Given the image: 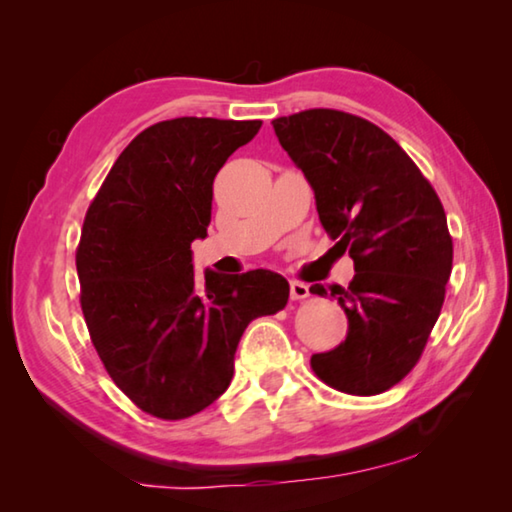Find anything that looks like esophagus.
<instances>
[{"label": "esophagus", "instance_id": "34e87169", "mask_svg": "<svg viewBox=\"0 0 512 512\" xmlns=\"http://www.w3.org/2000/svg\"><path fill=\"white\" fill-rule=\"evenodd\" d=\"M291 298H293V300H305V298H309V287H307V284L293 280V282H291Z\"/></svg>", "mask_w": 512, "mask_h": 512}]
</instances>
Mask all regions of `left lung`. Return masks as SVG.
Masks as SVG:
<instances>
[{"instance_id":"obj_1","label":"left lung","mask_w":512,"mask_h":512,"mask_svg":"<svg viewBox=\"0 0 512 512\" xmlns=\"http://www.w3.org/2000/svg\"><path fill=\"white\" fill-rule=\"evenodd\" d=\"M271 124L314 189L334 248L354 259L350 287H332L348 336L311 354V368L341 393H384L418 363L443 307L454 255L443 203L402 146L366 119L314 108ZM309 291L327 296L323 284Z\"/></svg>"}]
</instances>
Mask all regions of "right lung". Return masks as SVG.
Returning <instances> with one entry per match:
<instances>
[{
	"label": "right lung",
	"mask_w": 512,
	"mask_h": 512,
	"mask_svg": "<svg viewBox=\"0 0 512 512\" xmlns=\"http://www.w3.org/2000/svg\"><path fill=\"white\" fill-rule=\"evenodd\" d=\"M262 121L178 117L142 131L112 164L76 250L81 307L112 381L142 411L183 420L225 393L241 334L284 309L280 273L194 277L214 176Z\"/></svg>",
	"instance_id": "add662e5"
}]
</instances>
